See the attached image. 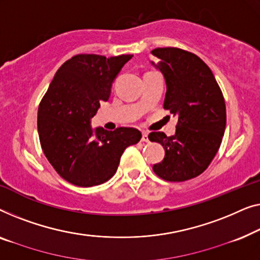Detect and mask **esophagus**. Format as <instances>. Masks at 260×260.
Segmentation results:
<instances>
[{"instance_id":"1","label":"esophagus","mask_w":260,"mask_h":260,"mask_svg":"<svg viewBox=\"0 0 260 260\" xmlns=\"http://www.w3.org/2000/svg\"><path fill=\"white\" fill-rule=\"evenodd\" d=\"M141 141H144V142H147L148 141V133H147V132H142Z\"/></svg>"}]
</instances>
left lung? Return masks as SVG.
<instances>
[{
  "label": "left lung",
  "instance_id": "obj_1",
  "mask_svg": "<svg viewBox=\"0 0 260 260\" xmlns=\"http://www.w3.org/2000/svg\"><path fill=\"white\" fill-rule=\"evenodd\" d=\"M152 64L164 74V108L178 116L175 134L152 132L148 139L165 148V158L153 165L166 181H186L206 170L220 147L226 127V107L213 73L196 54L166 47L151 52Z\"/></svg>",
  "mask_w": 260,
  "mask_h": 260
}]
</instances>
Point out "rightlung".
Here are the masks:
<instances>
[{"label": "right lung", "instance_id": "obj_1", "mask_svg": "<svg viewBox=\"0 0 260 260\" xmlns=\"http://www.w3.org/2000/svg\"><path fill=\"white\" fill-rule=\"evenodd\" d=\"M133 55L79 54L58 68L42 98L38 131L42 151L57 174L80 187L104 184L118 170L125 149L140 141L132 127L93 129L90 119L108 101L112 83Z\"/></svg>", "mask_w": 260, "mask_h": 260}]
</instances>
